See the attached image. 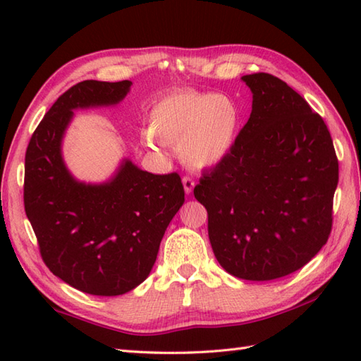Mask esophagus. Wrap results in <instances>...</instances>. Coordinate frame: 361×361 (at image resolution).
<instances>
[{
	"label": "esophagus",
	"instance_id": "esophagus-1",
	"mask_svg": "<svg viewBox=\"0 0 361 361\" xmlns=\"http://www.w3.org/2000/svg\"><path fill=\"white\" fill-rule=\"evenodd\" d=\"M183 186H185V192L188 195L192 194V190L195 188V181H194L192 176H188V175L183 176Z\"/></svg>",
	"mask_w": 361,
	"mask_h": 361
}]
</instances>
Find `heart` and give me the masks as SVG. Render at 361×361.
Wrapping results in <instances>:
<instances>
[{
    "mask_svg": "<svg viewBox=\"0 0 361 361\" xmlns=\"http://www.w3.org/2000/svg\"><path fill=\"white\" fill-rule=\"evenodd\" d=\"M242 114L234 99L224 94L185 90L171 93L152 106L147 144L178 142V155L194 169L219 166L239 140Z\"/></svg>",
    "mask_w": 361,
    "mask_h": 361,
    "instance_id": "obj_1",
    "label": "heart"
}]
</instances>
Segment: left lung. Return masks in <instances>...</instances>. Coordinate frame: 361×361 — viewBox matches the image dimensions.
<instances>
[{
    "instance_id": "obj_1",
    "label": "left lung",
    "mask_w": 361,
    "mask_h": 361,
    "mask_svg": "<svg viewBox=\"0 0 361 361\" xmlns=\"http://www.w3.org/2000/svg\"><path fill=\"white\" fill-rule=\"evenodd\" d=\"M242 80L252 93L250 119L194 195L208 211L219 264L239 279L271 281L326 245L338 159L323 118L286 82L267 73Z\"/></svg>"
}]
</instances>
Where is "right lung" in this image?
<instances>
[{"label": "right lung", "mask_w": 361, "mask_h": 361, "mask_svg": "<svg viewBox=\"0 0 361 361\" xmlns=\"http://www.w3.org/2000/svg\"><path fill=\"white\" fill-rule=\"evenodd\" d=\"M130 87V80L71 87L44 114L26 150L25 209L44 264L96 296L124 295L145 281L185 203L178 173L145 172L128 158L104 183L79 181L68 171L62 142L74 110L116 105Z\"/></svg>", "instance_id": "obj_1"}]
</instances>
